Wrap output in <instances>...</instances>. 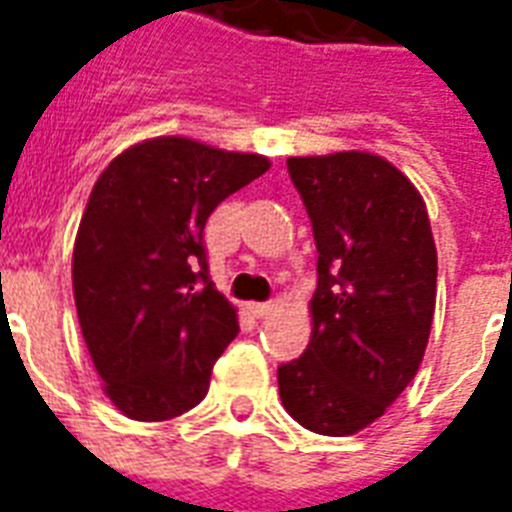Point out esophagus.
Segmentation results:
<instances>
[{
	"mask_svg": "<svg viewBox=\"0 0 512 512\" xmlns=\"http://www.w3.org/2000/svg\"><path fill=\"white\" fill-rule=\"evenodd\" d=\"M247 308H249V313H252V316L263 319V316H268V313H271L273 305L271 303H249Z\"/></svg>",
	"mask_w": 512,
	"mask_h": 512,
	"instance_id": "esophagus-1",
	"label": "esophagus"
}]
</instances>
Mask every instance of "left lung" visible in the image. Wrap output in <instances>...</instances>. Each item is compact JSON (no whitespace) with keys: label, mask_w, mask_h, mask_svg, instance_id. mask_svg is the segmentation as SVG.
I'll return each mask as SVG.
<instances>
[{"label":"left lung","mask_w":512,"mask_h":512,"mask_svg":"<svg viewBox=\"0 0 512 512\" xmlns=\"http://www.w3.org/2000/svg\"><path fill=\"white\" fill-rule=\"evenodd\" d=\"M319 249L313 332L279 366L281 404L321 436H353L420 369L436 311V241L420 191L377 154L292 156Z\"/></svg>","instance_id":"8db88e82"}]
</instances>
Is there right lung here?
I'll list each match as a JSON object with an SVG mask.
<instances>
[{
    "instance_id": "add662e5",
    "label": "right lung",
    "mask_w": 512,
    "mask_h": 512,
    "mask_svg": "<svg viewBox=\"0 0 512 512\" xmlns=\"http://www.w3.org/2000/svg\"><path fill=\"white\" fill-rule=\"evenodd\" d=\"M268 167L260 154L154 138L98 177L76 233L74 300L103 390L130 420H172L207 396L239 321L209 281L204 225Z\"/></svg>"
}]
</instances>
